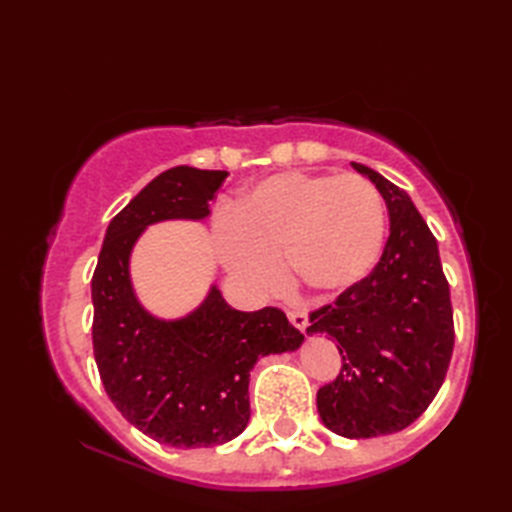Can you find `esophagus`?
<instances>
[{"instance_id": "obj_1", "label": "esophagus", "mask_w": 512, "mask_h": 512, "mask_svg": "<svg viewBox=\"0 0 512 512\" xmlns=\"http://www.w3.org/2000/svg\"><path fill=\"white\" fill-rule=\"evenodd\" d=\"M288 319L290 323L295 325L297 330H306L308 328V312L301 310V308H295V310H288Z\"/></svg>"}]
</instances>
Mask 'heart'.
<instances>
[{
	"label": "heart",
	"instance_id": "obj_1",
	"mask_svg": "<svg viewBox=\"0 0 512 512\" xmlns=\"http://www.w3.org/2000/svg\"><path fill=\"white\" fill-rule=\"evenodd\" d=\"M387 206L356 173H277L248 189L220 213L215 250L228 275L253 292L284 284L290 275L317 295H339L372 273L383 253Z\"/></svg>",
	"mask_w": 512,
	"mask_h": 512
}]
</instances>
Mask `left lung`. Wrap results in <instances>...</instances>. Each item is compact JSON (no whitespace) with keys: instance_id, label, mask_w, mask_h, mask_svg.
I'll return each instance as SVG.
<instances>
[{"instance_id":"8db88e82","label":"left lung","mask_w":512,"mask_h":512,"mask_svg":"<svg viewBox=\"0 0 512 512\" xmlns=\"http://www.w3.org/2000/svg\"><path fill=\"white\" fill-rule=\"evenodd\" d=\"M376 184L389 213L380 262L361 284L310 314L308 334H328L343 367L317 391L336 436L361 440L402 431L431 405L453 354V310L438 242L407 191L352 162Z\"/></svg>"}]
</instances>
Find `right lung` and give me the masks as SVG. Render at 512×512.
<instances>
[{
    "label": "right lung",
    "instance_id": "1",
    "mask_svg": "<svg viewBox=\"0 0 512 512\" xmlns=\"http://www.w3.org/2000/svg\"><path fill=\"white\" fill-rule=\"evenodd\" d=\"M226 176L162 171L107 226L92 277V343L107 396L138 431L178 449L237 438L250 418V369L303 343L279 308L239 312L217 286L180 319H160L136 297L129 259L138 237L158 222L206 220Z\"/></svg>",
    "mask_w": 512,
    "mask_h": 512
}]
</instances>
